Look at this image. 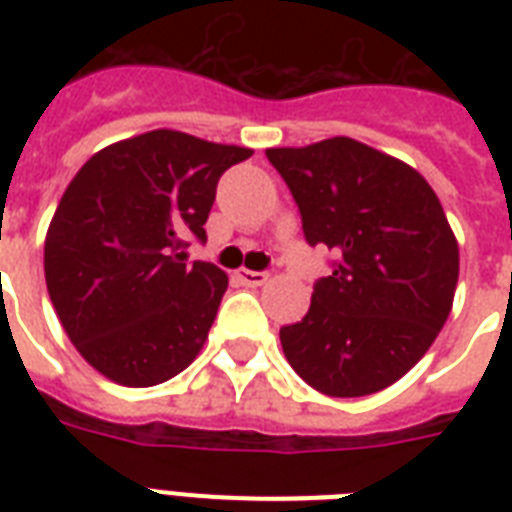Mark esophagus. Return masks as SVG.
Wrapping results in <instances>:
<instances>
[{
    "mask_svg": "<svg viewBox=\"0 0 512 512\" xmlns=\"http://www.w3.org/2000/svg\"><path fill=\"white\" fill-rule=\"evenodd\" d=\"M236 279H239L244 287H263L265 281H268V273L247 271V268H241V271H236Z\"/></svg>",
    "mask_w": 512,
    "mask_h": 512,
    "instance_id": "obj_1",
    "label": "esophagus"
}]
</instances>
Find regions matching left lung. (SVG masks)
Listing matches in <instances>:
<instances>
[{
  "label": "left lung",
  "instance_id": "1",
  "mask_svg": "<svg viewBox=\"0 0 512 512\" xmlns=\"http://www.w3.org/2000/svg\"><path fill=\"white\" fill-rule=\"evenodd\" d=\"M303 217L305 241L335 252L281 348L324 396H369L420 361L452 311L460 247L428 180L353 138L268 148Z\"/></svg>",
  "mask_w": 512,
  "mask_h": 512
}]
</instances>
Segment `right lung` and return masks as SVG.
<instances>
[{"label": "right lung", "mask_w": 512, "mask_h": 512, "mask_svg": "<svg viewBox=\"0 0 512 512\" xmlns=\"http://www.w3.org/2000/svg\"><path fill=\"white\" fill-rule=\"evenodd\" d=\"M252 156L177 130L119 140L68 183L44 239V279L68 340L92 369L151 388L199 356L228 276L185 263L207 241L217 180Z\"/></svg>", "instance_id": "right-lung-1"}]
</instances>
